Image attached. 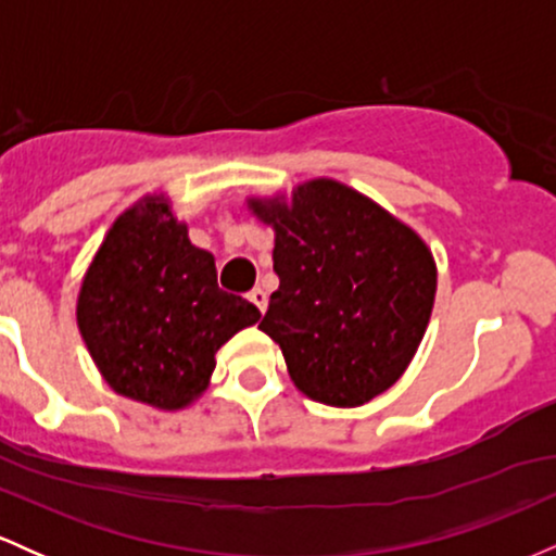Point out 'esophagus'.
Returning a JSON list of instances; mask_svg holds the SVG:
<instances>
[{"instance_id": "1", "label": "esophagus", "mask_w": 556, "mask_h": 556, "mask_svg": "<svg viewBox=\"0 0 556 556\" xmlns=\"http://www.w3.org/2000/svg\"><path fill=\"white\" fill-rule=\"evenodd\" d=\"M248 300H251V303L256 305V308L261 311V314H264L266 305H269V295H266V292L261 290V287H253V290L248 292Z\"/></svg>"}]
</instances>
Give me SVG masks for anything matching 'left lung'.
Instances as JSON below:
<instances>
[{"label": "left lung", "instance_id": "8db88e82", "mask_svg": "<svg viewBox=\"0 0 556 556\" xmlns=\"http://www.w3.org/2000/svg\"><path fill=\"white\" fill-rule=\"evenodd\" d=\"M274 229L271 292L261 331L282 350L305 397L358 407L410 366L437 295L431 248L350 185L316 177L290 198H248Z\"/></svg>", "mask_w": 556, "mask_h": 556}]
</instances>
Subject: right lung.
I'll use <instances>...</instances> for the list:
<instances>
[{
  "instance_id": "add662e5",
  "label": "right lung",
  "mask_w": 556,
  "mask_h": 556,
  "mask_svg": "<svg viewBox=\"0 0 556 556\" xmlns=\"http://www.w3.org/2000/svg\"><path fill=\"white\" fill-rule=\"evenodd\" d=\"M78 329L114 392L182 410L208 389L216 350L261 311L216 285L214 256L195 248L164 193L114 219L83 277Z\"/></svg>"
}]
</instances>
